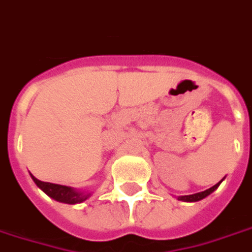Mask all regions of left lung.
Segmentation results:
<instances>
[{
  "label": "left lung",
  "instance_id": "left-lung-1",
  "mask_svg": "<svg viewBox=\"0 0 252 252\" xmlns=\"http://www.w3.org/2000/svg\"><path fill=\"white\" fill-rule=\"evenodd\" d=\"M224 180V178L221 179L219 183H216L215 186H212L211 188H208L206 191H202V192H197L193 193V195H184V196H178V200H182V202H199V200H202L204 197H207L208 195H211L214 191H215L216 188L220 186V183Z\"/></svg>",
  "mask_w": 252,
  "mask_h": 252
}]
</instances>
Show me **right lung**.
I'll use <instances>...</instances> for the list:
<instances>
[{
	"instance_id": "obj_1",
	"label": "right lung",
	"mask_w": 252,
	"mask_h": 252,
	"mask_svg": "<svg viewBox=\"0 0 252 252\" xmlns=\"http://www.w3.org/2000/svg\"><path fill=\"white\" fill-rule=\"evenodd\" d=\"M33 182L36 183V186L40 189H42L44 192L52 199H55L60 203H65V204H77V203H83L88 199L92 192L88 191H80L76 188L66 187V186H61V184H53L46 183V182H41L37 178H34L31 173Z\"/></svg>"
}]
</instances>
